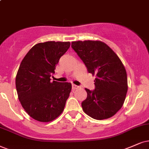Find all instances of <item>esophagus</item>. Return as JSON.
I'll return each instance as SVG.
<instances>
[{
  "label": "esophagus",
  "mask_w": 149,
  "mask_h": 149,
  "mask_svg": "<svg viewBox=\"0 0 149 149\" xmlns=\"http://www.w3.org/2000/svg\"><path fill=\"white\" fill-rule=\"evenodd\" d=\"M79 87L77 85H75V84H72V89L73 90H75V89H77Z\"/></svg>",
  "instance_id": "1"
}]
</instances>
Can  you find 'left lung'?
<instances>
[{
    "instance_id": "8db88e82",
    "label": "left lung",
    "mask_w": 149,
    "mask_h": 149,
    "mask_svg": "<svg viewBox=\"0 0 149 149\" xmlns=\"http://www.w3.org/2000/svg\"><path fill=\"white\" fill-rule=\"evenodd\" d=\"M71 47L95 75V89L85 88L87 97L82 102L86 114L95 120L113 116L122 108L128 90L127 71L117 54L99 40L75 41Z\"/></svg>"
}]
</instances>
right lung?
Wrapping results in <instances>:
<instances>
[{
	"label": "right lung",
	"instance_id": "1",
	"mask_svg": "<svg viewBox=\"0 0 149 149\" xmlns=\"http://www.w3.org/2000/svg\"><path fill=\"white\" fill-rule=\"evenodd\" d=\"M69 42L38 43L24 56L16 77V87L22 107L37 121L48 122L63 111L71 90L69 82H51Z\"/></svg>",
	"mask_w": 149,
	"mask_h": 149
}]
</instances>
